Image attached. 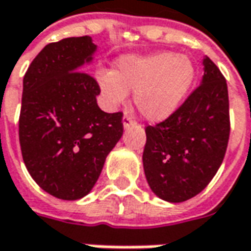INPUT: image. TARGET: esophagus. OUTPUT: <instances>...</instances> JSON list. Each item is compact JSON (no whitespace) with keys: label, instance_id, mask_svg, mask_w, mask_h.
I'll use <instances>...</instances> for the list:
<instances>
[{"label":"esophagus","instance_id":"1","mask_svg":"<svg viewBox=\"0 0 251 251\" xmlns=\"http://www.w3.org/2000/svg\"><path fill=\"white\" fill-rule=\"evenodd\" d=\"M132 124H137L135 120H132V117L128 116V114H124V117H123V126H124V128H128L129 126H132Z\"/></svg>","mask_w":251,"mask_h":251}]
</instances>
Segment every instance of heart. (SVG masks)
Here are the masks:
<instances>
[{
  "mask_svg": "<svg viewBox=\"0 0 251 251\" xmlns=\"http://www.w3.org/2000/svg\"><path fill=\"white\" fill-rule=\"evenodd\" d=\"M195 77L191 59L174 52L126 56L114 72H99L98 82L109 105L119 106L134 91L135 106L145 119L161 122L182 105Z\"/></svg>",
  "mask_w": 251,
  "mask_h": 251,
  "instance_id": "1",
  "label": "heart"
}]
</instances>
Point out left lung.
Listing matches in <instances>:
<instances>
[{"label":"left lung","mask_w":251,"mask_h":251,"mask_svg":"<svg viewBox=\"0 0 251 251\" xmlns=\"http://www.w3.org/2000/svg\"><path fill=\"white\" fill-rule=\"evenodd\" d=\"M201 82L169 119L148 126L142 154L146 179L156 196L179 203L213 179L226 152L231 123L226 81L210 58Z\"/></svg>","instance_id":"left-lung-1"}]
</instances>
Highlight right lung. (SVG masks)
Returning <instances> with one entry per match:
<instances>
[{
	"label": "right lung",
	"mask_w": 251,
	"mask_h": 251,
	"mask_svg": "<svg viewBox=\"0 0 251 251\" xmlns=\"http://www.w3.org/2000/svg\"><path fill=\"white\" fill-rule=\"evenodd\" d=\"M95 51L88 35L48 44L23 77V161L38 186L58 199L88 195L123 135V113L99 109V84L81 72Z\"/></svg>",
	"instance_id": "1"
}]
</instances>
